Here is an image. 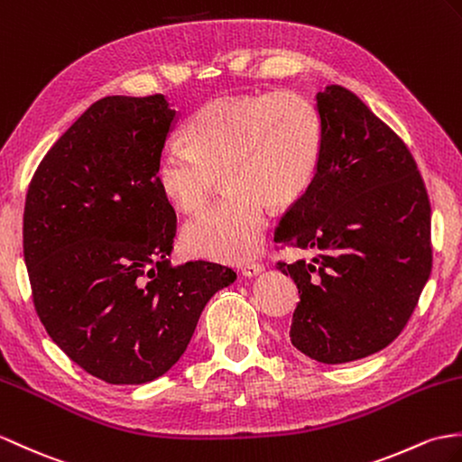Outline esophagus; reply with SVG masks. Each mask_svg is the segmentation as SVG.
<instances>
[{
  "label": "esophagus",
  "mask_w": 462,
  "mask_h": 462,
  "mask_svg": "<svg viewBox=\"0 0 462 462\" xmlns=\"http://www.w3.org/2000/svg\"><path fill=\"white\" fill-rule=\"evenodd\" d=\"M240 272L244 277H255L263 272V265L262 263H245L240 267Z\"/></svg>",
  "instance_id": "obj_1"
}]
</instances>
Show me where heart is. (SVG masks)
I'll use <instances>...</instances> for the list:
<instances>
[{
  "instance_id": "1",
  "label": "heart",
  "mask_w": 462,
  "mask_h": 462,
  "mask_svg": "<svg viewBox=\"0 0 462 462\" xmlns=\"http://www.w3.org/2000/svg\"><path fill=\"white\" fill-rule=\"evenodd\" d=\"M187 147L169 145L155 180L171 205L195 210L222 179L226 197L192 217L180 234L200 260L244 263L257 254L267 205L287 208L301 199L325 152V124L315 102L297 90L220 96L190 116Z\"/></svg>"
}]
</instances>
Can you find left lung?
Listing matches in <instances>:
<instances>
[{
  "mask_svg": "<svg viewBox=\"0 0 462 462\" xmlns=\"http://www.w3.org/2000/svg\"><path fill=\"white\" fill-rule=\"evenodd\" d=\"M317 108L323 159L273 240L315 252L277 262L301 297L293 346L345 364L385 348L410 320L431 275V205L410 149L356 94L330 84Z\"/></svg>",
  "mask_w": 462,
  "mask_h": 462,
  "instance_id": "8db88e82",
  "label": "left lung"
}]
</instances>
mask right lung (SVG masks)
<instances>
[{"label": "right lung", "mask_w": 462, "mask_h": 462, "mask_svg": "<svg viewBox=\"0 0 462 462\" xmlns=\"http://www.w3.org/2000/svg\"><path fill=\"white\" fill-rule=\"evenodd\" d=\"M177 120L163 94L94 102L27 190L23 255L52 342L108 383H145L182 356L230 267L171 265L177 217L155 180Z\"/></svg>", "instance_id": "obj_1"}]
</instances>
